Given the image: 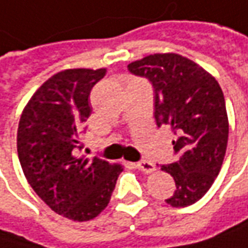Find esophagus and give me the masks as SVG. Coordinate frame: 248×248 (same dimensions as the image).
I'll return each mask as SVG.
<instances>
[{
	"mask_svg": "<svg viewBox=\"0 0 248 248\" xmlns=\"http://www.w3.org/2000/svg\"><path fill=\"white\" fill-rule=\"evenodd\" d=\"M136 168L140 170V171H143V172H153L154 170H155V166H154L153 163L147 161V160H141V161L136 163Z\"/></svg>",
	"mask_w": 248,
	"mask_h": 248,
	"instance_id": "esophagus-1",
	"label": "esophagus"
}]
</instances>
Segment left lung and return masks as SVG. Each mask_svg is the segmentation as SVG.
<instances>
[{"instance_id":"left-lung-1","label":"left lung","mask_w":248,"mask_h":248,"mask_svg":"<svg viewBox=\"0 0 248 248\" xmlns=\"http://www.w3.org/2000/svg\"><path fill=\"white\" fill-rule=\"evenodd\" d=\"M127 70L150 81L155 124H167L175 135L177 160L161 166L175 181L166 202L174 208L192 205L208 192L225 158L229 121L223 91L208 71L175 53L150 54Z\"/></svg>"}]
</instances>
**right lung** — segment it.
Here are the masks:
<instances>
[{"instance_id":"right-lung-1","label":"right lung","mask_w":248,"mask_h":248,"mask_svg":"<svg viewBox=\"0 0 248 248\" xmlns=\"http://www.w3.org/2000/svg\"><path fill=\"white\" fill-rule=\"evenodd\" d=\"M107 68L54 74L25 107L18 126V157L29 185L51 211L85 222L109 203L121 164L78 155L80 133L91 115L90 94Z\"/></svg>"}]
</instances>
